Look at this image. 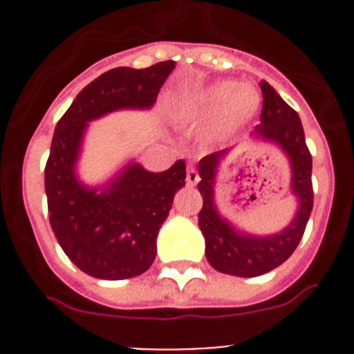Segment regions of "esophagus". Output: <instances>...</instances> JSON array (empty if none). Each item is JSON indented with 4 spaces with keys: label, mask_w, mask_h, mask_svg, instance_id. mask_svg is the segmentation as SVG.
I'll use <instances>...</instances> for the list:
<instances>
[{
    "label": "esophagus",
    "mask_w": 354,
    "mask_h": 354,
    "mask_svg": "<svg viewBox=\"0 0 354 354\" xmlns=\"http://www.w3.org/2000/svg\"><path fill=\"white\" fill-rule=\"evenodd\" d=\"M198 180H200V176H198L197 169H195L194 166L188 167V171H187V183L190 185V187H195V185L198 183Z\"/></svg>",
    "instance_id": "esophagus-1"
}]
</instances>
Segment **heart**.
Returning a JSON list of instances; mask_svg holds the SVG:
<instances>
[{
  "label": "heart",
  "mask_w": 354,
  "mask_h": 354,
  "mask_svg": "<svg viewBox=\"0 0 354 354\" xmlns=\"http://www.w3.org/2000/svg\"><path fill=\"white\" fill-rule=\"evenodd\" d=\"M260 92L253 85L219 82L190 99L181 113L188 120L221 116V127L224 130H233L252 120L260 108Z\"/></svg>",
  "instance_id": "1"
}]
</instances>
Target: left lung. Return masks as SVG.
I'll use <instances>...</instances> for the list:
<instances>
[{"label": "left lung", "mask_w": 354, "mask_h": 354, "mask_svg": "<svg viewBox=\"0 0 354 354\" xmlns=\"http://www.w3.org/2000/svg\"><path fill=\"white\" fill-rule=\"evenodd\" d=\"M260 88L263 97L260 124L250 133V138L277 145L288 157L291 167L289 190L296 198L291 223L272 234L246 233L219 212L216 202L221 164L233 149L214 152L198 162V192L203 198L198 227L205 238V257L217 272L236 277L262 276L286 262L305 233L313 207L312 156L298 113L289 108L266 80L260 82Z\"/></svg>", "instance_id": "8db88e82"}]
</instances>
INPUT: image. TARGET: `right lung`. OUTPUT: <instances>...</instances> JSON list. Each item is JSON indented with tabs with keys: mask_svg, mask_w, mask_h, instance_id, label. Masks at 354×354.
Here are the masks:
<instances>
[{
	"mask_svg": "<svg viewBox=\"0 0 354 354\" xmlns=\"http://www.w3.org/2000/svg\"><path fill=\"white\" fill-rule=\"evenodd\" d=\"M174 66L106 71L78 92L55 128L44 171L49 223L68 259L92 277L128 279L152 266L157 233L185 187L187 167L180 159L152 173L130 159L104 183L85 185L77 167L88 123L114 111H149Z\"/></svg>",
	"mask_w": 354,
	"mask_h": 354,
	"instance_id": "add662e5",
	"label": "right lung"
}]
</instances>
